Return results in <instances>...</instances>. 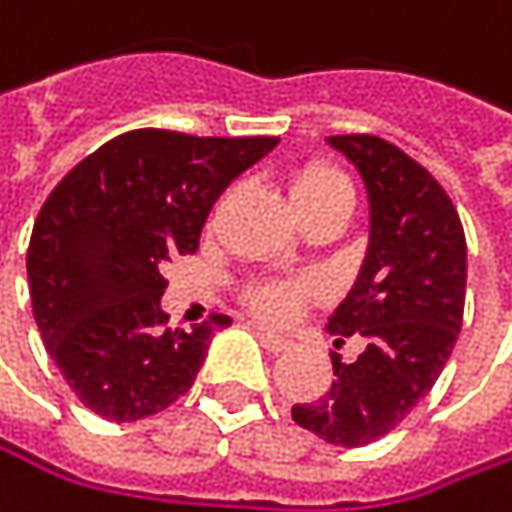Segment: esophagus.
Listing matches in <instances>:
<instances>
[{"mask_svg":"<svg viewBox=\"0 0 512 512\" xmlns=\"http://www.w3.org/2000/svg\"><path fill=\"white\" fill-rule=\"evenodd\" d=\"M258 339H261V345H264L270 354H282V351L291 348V339H285V336H279V333H273V330H267V327H258Z\"/></svg>","mask_w":512,"mask_h":512,"instance_id":"34e87169","label":"esophagus"}]
</instances>
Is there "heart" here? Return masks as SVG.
I'll use <instances>...</instances> for the list:
<instances>
[{
    "instance_id": "b5f03b06",
    "label": "heart",
    "mask_w": 512,
    "mask_h": 512,
    "mask_svg": "<svg viewBox=\"0 0 512 512\" xmlns=\"http://www.w3.org/2000/svg\"><path fill=\"white\" fill-rule=\"evenodd\" d=\"M291 197H294L300 215H309V212L324 209L330 203L351 200V185H348V179L336 167L312 161V164L300 167L291 176ZM309 294H315L312 282H303V279H297V282L273 279V282H254V285H248L245 300L261 318L285 321V318H291L300 309V303Z\"/></svg>"
}]
</instances>
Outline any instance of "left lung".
Listing matches in <instances>:
<instances>
[{
	"label": "left lung",
	"mask_w": 512,
	"mask_h": 512,
	"mask_svg": "<svg viewBox=\"0 0 512 512\" xmlns=\"http://www.w3.org/2000/svg\"><path fill=\"white\" fill-rule=\"evenodd\" d=\"M363 176L369 245L357 282L330 315L336 348L354 336L363 354H333V387L294 405L297 426L336 447L393 432L447 366L465 312L468 251L456 206L435 176L375 134L327 137Z\"/></svg>",
	"instance_id": "1"
}]
</instances>
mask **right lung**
<instances>
[{
  "label": "right lung",
  "mask_w": 512,
  "mask_h": 512,
  "mask_svg": "<svg viewBox=\"0 0 512 512\" xmlns=\"http://www.w3.org/2000/svg\"><path fill=\"white\" fill-rule=\"evenodd\" d=\"M279 137L125 131L86 155L44 200L26 254L32 315L74 396L134 423L185 396L230 318L170 330L161 264L197 251L218 194Z\"/></svg>",
  "instance_id": "add662e5"
}]
</instances>
